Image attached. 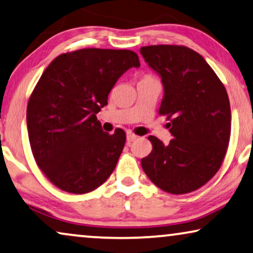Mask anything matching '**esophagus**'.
Instances as JSON below:
<instances>
[{
    "label": "esophagus",
    "instance_id": "34e87169",
    "mask_svg": "<svg viewBox=\"0 0 253 253\" xmlns=\"http://www.w3.org/2000/svg\"><path fill=\"white\" fill-rule=\"evenodd\" d=\"M137 137H139V136L135 135V134L132 133V132L127 133V141H128V142H133V141H135Z\"/></svg>",
    "mask_w": 253,
    "mask_h": 253
}]
</instances>
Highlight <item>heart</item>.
Instances as JSON below:
<instances>
[{
  "mask_svg": "<svg viewBox=\"0 0 253 253\" xmlns=\"http://www.w3.org/2000/svg\"><path fill=\"white\" fill-rule=\"evenodd\" d=\"M147 77V79H153V77H151V76H146Z\"/></svg>",
  "mask_w": 253,
  "mask_h": 253,
  "instance_id": "1",
  "label": "heart"
}]
</instances>
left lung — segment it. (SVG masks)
I'll return each instance as SVG.
<instances>
[{
  "instance_id": "obj_1",
  "label": "left lung",
  "mask_w": 253,
  "mask_h": 253,
  "mask_svg": "<svg viewBox=\"0 0 253 253\" xmlns=\"http://www.w3.org/2000/svg\"><path fill=\"white\" fill-rule=\"evenodd\" d=\"M140 53L161 76L160 114L167 116L173 139H148L153 150L141 160L148 178L161 190L185 194L204 186L220 169L230 139L227 90L203 56L178 45L141 47Z\"/></svg>"
}]
</instances>
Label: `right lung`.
<instances>
[{"instance_id": "1", "label": "right lung", "mask_w": 253, "mask_h": 253, "mask_svg": "<svg viewBox=\"0 0 253 253\" xmlns=\"http://www.w3.org/2000/svg\"><path fill=\"white\" fill-rule=\"evenodd\" d=\"M132 67H140L133 50L83 48L61 54L42 73L26 110L29 140L38 167L60 190L87 193L113 172L126 134L105 133L96 114Z\"/></svg>"}]
</instances>
